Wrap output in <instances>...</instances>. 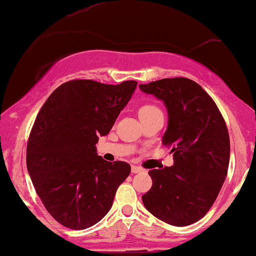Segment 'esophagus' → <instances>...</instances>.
<instances>
[{
  "label": "esophagus",
  "instance_id": "obj_1",
  "mask_svg": "<svg viewBox=\"0 0 256 256\" xmlns=\"http://www.w3.org/2000/svg\"><path fill=\"white\" fill-rule=\"evenodd\" d=\"M142 171H143V168H142V167H140V166H132L131 167V172L132 173H140Z\"/></svg>",
  "mask_w": 256,
  "mask_h": 256
}]
</instances>
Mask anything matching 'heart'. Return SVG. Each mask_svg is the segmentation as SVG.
<instances>
[{
	"label": "heart",
	"instance_id": "1",
	"mask_svg": "<svg viewBox=\"0 0 256 256\" xmlns=\"http://www.w3.org/2000/svg\"><path fill=\"white\" fill-rule=\"evenodd\" d=\"M158 112H161L158 110V106L152 104H143L138 108V116H140V119L146 118V116H152V114L158 113Z\"/></svg>",
	"mask_w": 256,
	"mask_h": 256
}]
</instances>
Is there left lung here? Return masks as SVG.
Here are the masks:
<instances>
[{
	"label": "left lung",
	"instance_id": "1",
	"mask_svg": "<svg viewBox=\"0 0 256 256\" xmlns=\"http://www.w3.org/2000/svg\"><path fill=\"white\" fill-rule=\"evenodd\" d=\"M140 89L162 100L168 126L162 144L174 165L150 170L152 185L142 196L152 216L170 225L194 224L207 214L228 174L230 137L213 98L189 78H164Z\"/></svg>",
	"mask_w": 256,
	"mask_h": 256
}]
</instances>
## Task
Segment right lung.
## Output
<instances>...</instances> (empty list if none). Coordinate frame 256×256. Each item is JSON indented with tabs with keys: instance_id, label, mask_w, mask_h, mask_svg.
Instances as JSON below:
<instances>
[{
	"instance_id": "add662e5",
	"label": "right lung",
	"mask_w": 256,
	"mask_h": 256,
	"mask_svg": "<svg viewBox=\"0 0 256 256\" xmlns=\"http://www.w3.org/2000/svg\"><path fill=\"white\" fill-rule=\"evenodd\" d=\"M136 80L104 84L74 79L56 88L38 112L26 148V165L48 213L73 230H84L110 212L131 166L108 162L95 144L128 104Z\"/></svg>"
}]
</instances>
